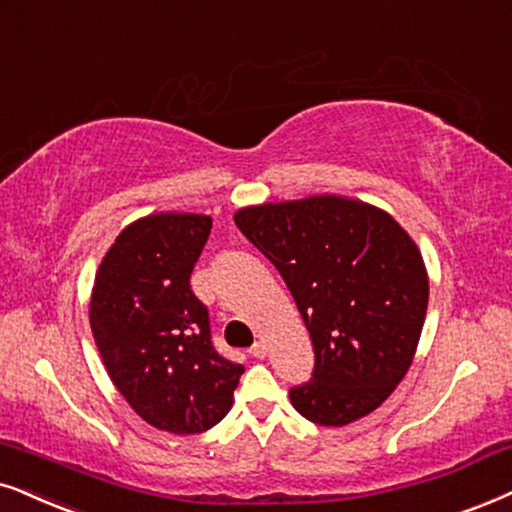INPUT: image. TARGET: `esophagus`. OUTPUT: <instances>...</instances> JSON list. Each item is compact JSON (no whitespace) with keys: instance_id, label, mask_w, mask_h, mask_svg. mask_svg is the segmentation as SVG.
I'll return each mask as SVG.
<instances>
[{"instance_id":"1","label":"esophagus","mask_w":512,"mask_h":512,"mask_svg":"<svg viewBox=\"0 0 512 512\" xmlns=\"http://www.w3.org/2000/svg\"><path fill=\"white\" fill-rule=\"evenodd\" d=\"M250 354H252V357H257V359L267 357V345H264V340H257L255 345L250 347Z\"/></svg>"}]
</instances>
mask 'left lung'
I'll return each instance as SVG.
<instances>
[{
	"label": "left lung",
	"mask_w": 512,
	"mask_h": 512,
	"mask_svg": "<svg viewBox=\"0 0 512 512\" xmlns=\"http://www.w3.org/2000/svg\"><path fill=\"white\" fill-rule=\"evenodd\" d=\"M234 222L283 276L314 345V378L290 390L323 428L368 416L416 357L430 281L423 255L390 212L316 193L245 205Z\"/></svg>",
	"instance_id": "left-lung-1"
}]
</instances>
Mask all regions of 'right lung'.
<instances>
[{
	"instance_id": "obj_1",
	"label": "right lung",
	"mask_w": 512,
	"mask_h": 512,
	"mask_svg": "<svg viewBox=\"0 0 512 512\" xmlns=\"http://www.w3.org/2000/svg\"><path fill=\"white\" fill-rule=\"evenodd\" d=\"M212 229L200 212H153L120 231L96 269L89 323L101 361L134 413L198 435L234 404L243 366L219 357L189 278Z\"/></svg>"
}]
</instances>
